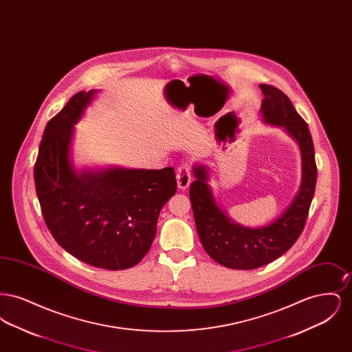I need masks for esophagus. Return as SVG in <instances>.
I'll return each mask as SVG.
<instances>
[{
	"label": "esophagus",
	"mask_w": 352,
	"mask_h": 352,
	"mask_svg": "<svg viewBox=\"0 0 352 352\" xmlns=\"http://www.w3.org/2000/svg\"><path fill=\"white\" fill-rule=\"evenodd\" d=\"M190 184H191V166L188 164H184L177 170V184L181 190H186Z\"/></svg>",
	"instance_id": "obj_1"
}]
</instances>
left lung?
<instances>
[{
    "mask_svg": "<svg viewBox=\"0 0 352 352\" xmlns=\"http://www.w3.org/2000/svg\"><path fill=\"white\" fill-rule=\"evenodd\" d=\"M260 88L264 94L260 108L263 121L283 128L300 148L301 186L280 218L268 226L250 228L237 224L217 203L208 184L210 173L207 166L194 165L195 181L190 186V201L198 236L210 257L227 268H260L289 251L303 231L316 191L317 165L307 124L283 91L268 84H260Z\"/></svg>",
    "mask_w": 352,
    "mask_h": 352,
    "instance_id": "left-lung-1",
    "label": "left lung"
}]
</instances>
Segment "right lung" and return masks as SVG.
<instances>
[{"instance_id": "obj_1", "label": "right lung", "mask_w": 352, "mask_h": 352, "mask_svg": "<svg viewBox=\"0 0 352 352\" xmlns=\"http://www.w3.org/2000/svg\"><path fill=\"white\" fill-rule=\"evenodd\" d=\"M96 94L78 92L47 122L35 190L46 226L65 251L96 268H132L151 250L160 211L177 191L175 171L74 168V126Z\"/></svg>"}]
</instances>
